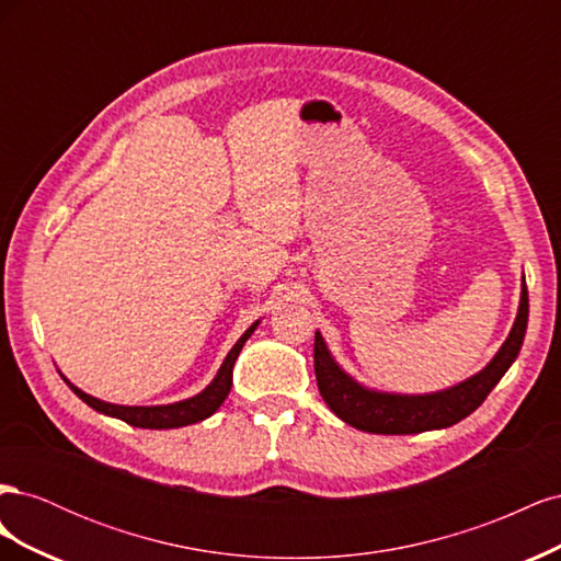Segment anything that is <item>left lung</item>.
Listing matches in <instances>:
<instances>
[{"label":"left lung","mask_w":561,"mask_h":561,"mask_svg":"<svg viewBox=\"0 0 561 561\" xmlns=\"http://www.w3.org/2000/svg\"><path fill=\"white\" fill-rule=\"evenodd\" d=\"M526 320H529V295H526L524 285L517 320L511 336L505 339V344L496 353V358L480 375L433 396H390L363 388L332 360L325 342L316 332L313 367L318 390L339 419L365 433L410 435L454 426V423L478 410L491 393V388L501 381L507 367L515 363L526 334Z\"/></svg>","instance_id":"1"}]
</instances>
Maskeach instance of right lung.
<instances>
[{
	"label": "right lung",
	"mask_w": 561,
	"mask_h": 561,
	"mask_svg": "<svg viewBox=\"0 0 561 561\" xmlns=\"http://www.w3.org/2000/svg\"><path fill=\"white\" fill-rule=\"evenodd\" d=\"M257 328V322L245 330V334L233 344V348L229 351V355L225 358L222 367H219L217 377L213 379V383L203 390V393L182 400V402H173V404H159V407H124V404H110L98 398H91L79 390L77 386L70 383V388L75 393L87 402L89 407H93L95 412H103L107 416L122 419L126 421L128 426L135 428H151V431H165V428H180V426H190V423L208 419L210 414H215L219 410L231 390V375H233V363L239 358V353L243 348V344L248 342V336Z\"/></svg>",
	"instance_id": "obj_1"
}]
</instances>
